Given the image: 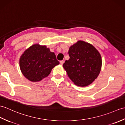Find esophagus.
I'll return each mask as SVG.
<instances>
[{
  "mask_svg": "<svg viewBox=\"0 0 125 125\" xmlns=\"http://www.w3.org/2000/svg\"><path fill=\"white\" fill-rule=\"evenodd\" d=\"M60 63H61V64H63L64 63V61L63 60H62V61H60Z\"/></svg>",
  "mask_w": 125,
  "mask_h": 125,
  "instance_id": "1",
  "label": "esophagus"
}]
</instances>
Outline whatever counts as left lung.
<instances>
[{"instance_id": "8db88e82", "label": "left lung", "mask_w": 125, "mask_h": 125, "mask_svg": "<svg viewBox=\"0 0 125 125\" xmlns=\"http://www.w3.org/2000/svg\"><path fill=\"white\" fill-rule=\"evenodd\" d=\"M70 59L63 66L75 85L87 86L99 75L102 67L101 54L94 46L79 40L69 49Z\"/></svg>"}]
</instances>
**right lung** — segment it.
<instances>
[{"label":"right lung","instance_id":"right-lung-1","mask_svg":"<svg viewBox=\"0 0 125 125\" xmlns=\"http://www.w3.org/2000/svg\"><path fill=\"white\" fill-rule=\"evenodd\" d=\"M19 63L23 76L32 82H37L47 77L60 62L49 48L37 43L26 49L20 58Z\"/></svg>","mask_w":125,"mask_h":125}]
</instances>
